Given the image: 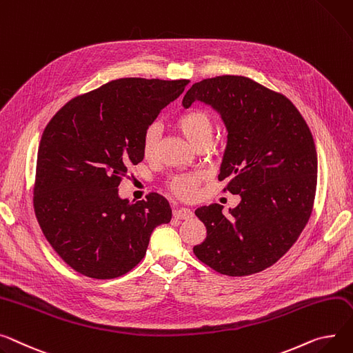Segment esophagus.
<instances>
[{"label": "esophagus", "mask_w": 353, "mask_h": 353, "mask_svg": "<svg viewBox=\"0 0 353 353\" xmlns=\"http://www.w3.org/2000/svg\"><path fill=\"white\" fill-rule=\"evenodd\" d=\"M173 216L179 220H189L193 217V211L187 207H177L173 210Z\"/></svg>", "instance_id": "34e87169"}]
</instances>
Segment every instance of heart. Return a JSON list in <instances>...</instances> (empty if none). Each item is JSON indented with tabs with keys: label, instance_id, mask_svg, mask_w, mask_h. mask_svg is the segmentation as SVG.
Masks as SVG:
<instances>
[{
	"label": "heart",
	"instance_id": "1",
	"mask_svg": "<svg viewBox=\"0 0 353 353\" xmlns=\"http://www.w3.org/2000/svg\"><path fill=\"white\" fill-rule=\"evenodd\" d=\"M176 128L181 134L194 146H210L211 139L214 136L216 121L213 114L201 108H192L184 110L177 119ZM160 129L156 123L149 125L142 134V153L146 159H150L156 153ZM201 176L196 173L179 174L169 183V189L180 199H193L197 194Z\"/></svg>",
	"mask_w": 353,
	"mask_h": 353
}]
</instances>
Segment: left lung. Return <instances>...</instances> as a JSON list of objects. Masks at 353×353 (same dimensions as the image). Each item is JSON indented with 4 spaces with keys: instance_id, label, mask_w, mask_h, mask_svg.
Instances as JSON below:
<instances>
[{
    "instance_id": "1",
    "label": "left lung",
    "mask_w": 353,
    "mask_h": 353,
    "mask_svg": "<svg viewBox=\"0 0 353 353\" xmlns=\"http://www.w3.org/2000/svg\"><path fill=\"white\" fill-rule=\"evenodd\" d=\"M216 109L228 132L219 180L241 201L223 214V205L196 210L207 228L193 248L214 271L244 276L275 264L298 240L315 200L318 159L312 133L283 93L236 75L194 83L183 98Z\"/></svg>"
}]
</instances>
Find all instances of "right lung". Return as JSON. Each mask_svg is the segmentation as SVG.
<instances>
[{
    "label": "right lung",
    "instance_id": "add662e5",
    "mask_svg": "<svg viewBox=\"0 0 353 353\" xmlns=\"http://www.w3.org/2000/svg\"><path fill=\"white\" fill-rule=\"evenodd\" d=\"M187 79L122 78L70 99L38 149L34 210L45 239L77 272L112 279L143 260L153 230L172 220L157 193L130 203L117 193L143 160L142 134Z\"/></svg>",
    "mask_w": 353,
    "mask_h": 353
}]
</instances>
